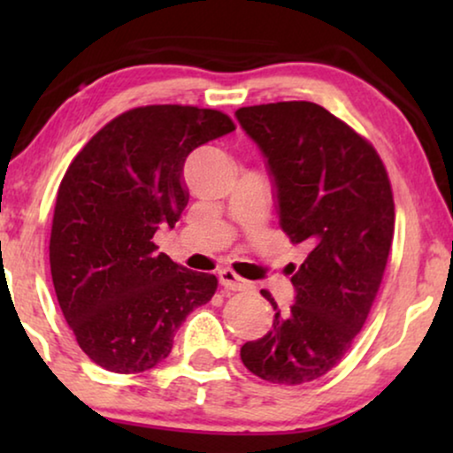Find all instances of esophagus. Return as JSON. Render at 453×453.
<instances>
[{"label": "esophagus", "instance_id": "1", "mask_svg": "<svg viewBox=\"0 0 453 453\" xmlns=\"http://www.w3.org/2000/svg\"><path fill=\"white\" fill-rule=\"evenodd\" d=\"M219 282H220V287H225L226 290H247L250 288V282L234 274L233 270H220Z\"/></svg>", "mask_w": 453, "mask_h": 453}]
</instances>
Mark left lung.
Listing matches in <instances>:
<instances>
[{"label": "left lung", "mask_w": 453, "mask_h": 453, "mask_svg": "<svg viewBox=\"0 0 453 453\" xmlns=\"http://www.w3.org/2000/svg\"><path fill=\"white\" fill-rule=\"evenodd\" d=\"M234 117L264 154L282 231L309 250L293 265L287 313L262 290L274 321L241 346V361L299 386L336 367L367 319L394 239L392 185L375 148L319 104H256Z\"/></svg>", "instance_id": "1"}]
</instances>
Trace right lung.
Here are the masks:
<instances>
[{
  "label": "right lung",
  "instance_id": "add662e5",
  "mask_svg": "<svg viewBox=\"0 0 453 453\" xmlns=\"http://www.w3.org/2000/svg\"><path fill=\"white\" fill-rule=\"evenodd\" d=\"M231 132L220 111L150 104L109 121L67 166L49 262L67 326L103 369H152L185 318L212 299L216 276L185 270L152 237L188 206L189 154Z\"/></svg>",
  "mask_w": 453,
  "mask_h": 453
}]
</instances>
